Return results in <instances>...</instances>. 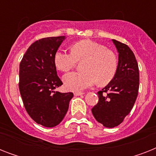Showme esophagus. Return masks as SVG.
<instances>
[{
  "instance_id": "34e87169",
  "label": "esophagus",
  "mask_w": 156,
  "mask_h": 156,
  "mask_svg": "<svg viewBox=\"0 0 156 156\" xmlns=\"http://www.w3.org/2000/svg\"><path fill=\"white\" fill-rule=\"evenodd\" d=\"M73 94H74V95H75V96H79V95H83L84 93H83V92H80V91H75V92L73 93Z\"/></svg>"
}]
</instances>
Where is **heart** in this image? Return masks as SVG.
Wrapping results in <instances>:
<instances>
[{
	"instance_id": "1",
	"label": "heart",
	"mask_w": 156,
	"mask_h": 156,
	"mask_svg": "<svg viewBox=\"0 0 156 156\" xmlns=\"http://www.w3.org/2000/svg\"><path fill=\"white\" fill-rule=\"evenodd\" d=\"M83 72H72L64 76L65 87L68 90L80 91L93 86L109 83L117 70V58L112 50L91 40H82L71 46V53L58 51L54 56L56 69L68 72L77 61H84Z\"/></svg>"
}]
</instances>
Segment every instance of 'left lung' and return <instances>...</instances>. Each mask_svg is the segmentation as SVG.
I'll return each mask as SVG.
<instances>
[{"instance_id":"left-lung-1","label":"left lung","mask_w":156,"mask_h":156,"mask_svg":"<svg viewBox=\"0 0 156 156\" xmlns=\"http://www.w3.org/2000/svg\"><path fill=\"white\" fill-rule=\"evenodd\" d=\"M118 52L113 79L98 91L99 101L91 109L95 120L108 128L119 126L133 108L139 88V70L135 56L125 44L112 40Z\"/></svg>"}]
</instances>
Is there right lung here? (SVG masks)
Wrapping results in <instances>:
<instances>
[{
    "label": "right lung",
    "mask_w": 156,
    "mask_h": 156,
    "mask_svg": "<svg viewBox=\"0 0 156 156\" xmlns=\"http://www.w3.org/2000/svg\"><path fill=\"white\" fill-rule=\"evenodd\" d=\"M66 36L48 37L33 43L19 66V90L26 110L39 125L54 127L61 123L73 98L72 92L55 89L63 83L56 73L54 56Z\"/></svg>",
    "instance_id": "add662e5"
}]
</instances>
